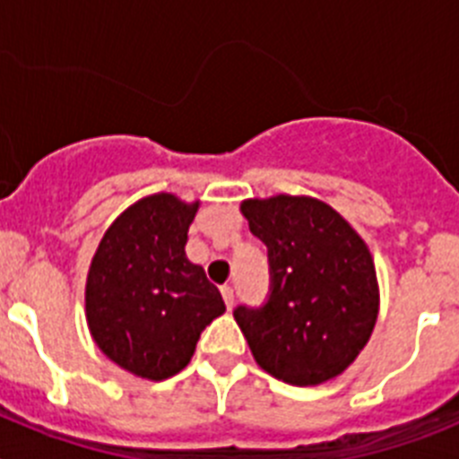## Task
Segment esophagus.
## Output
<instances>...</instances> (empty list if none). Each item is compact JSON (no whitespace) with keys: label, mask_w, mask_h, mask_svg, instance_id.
Instances as JSON below:
<instances>
[{"label":"esophagus","mask_w":459,"mask_h":459,"mask_svg":"<svg viewBox=\"0 0 459 459\" xmlns=\"http://www.w3.org/2000/svg\"><path fill=\"white\" fill-rule=\"evenodd\" d=\"M221 291H222V299H225V306L232 307L234 306V290H232V287L222 285Z\"/></svg>","instance_id":"1"}]
</instances>
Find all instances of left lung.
Here are the masks:
<instances>
[{
  "instance_id": "8db88e82",
  "label": "left lung",
  "mask_w": 459,
  "mask_h": 459,
  "mask_svg": "<svg viewBox=\"0 0 459 459\" xmlns=\"http://www.w3.org/2000/svg\"><path fill=\"white\" fill-rule=\"evenodd\" d=\"M241 211L269 253L266 301L234 310L255 360L291 386L333 379L366 347L379 312L366 241L312 197L246 200Z\"/></svg>"
}]
</instances>
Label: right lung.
I'll use <instances>...</instances> for the list:
<instances>
[{
  "mask_svg": "<svg viewBox=\"0 0 459 459\" xmlns=\"http://www.w3.org/2000/svg\"><path fill=\"white\" fill-rule=\"evenodd\" d=\"M197 202L144 197L105 232L87 275V324L103 354L144 379L190 363L202 331L225 312L204 269L186 257Z\"/></svg>",
  "mask_w": 459,
  "mask_h": 459,
  "instance_id": "add662e5",
  "label": "right lung"
}]
</instances>
